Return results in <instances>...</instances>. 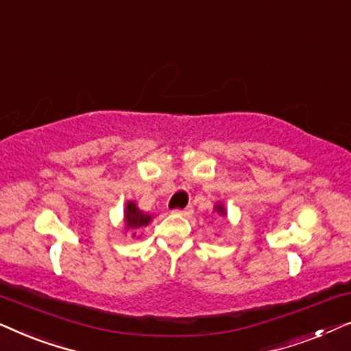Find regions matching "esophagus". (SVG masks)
<instances>
[{"instance_id":"obj_1","label":"esophagus","mask_w":351,"mask_h":351,"mask_svg":"<svg viewBox=\"0 0 351 351\" xmlns=\"http://www.w3.org/2000/svg\"><path fill=\"white\" fill-rule=\"evenodd\" d=\"M174 213L180 214V215H190L191 213H193V209H191V206H189V208H185V209H176Z\"/></svg>"}]
</instances>
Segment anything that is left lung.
<instances>
[{"mask_svg":"<svg viewBox=\"0 0 351 351\" xmlns=\"http://www.w3.org/2000/svg\"><path fill=\"white\" fill-rule=\"evenodd\" d=\"M215 210H217V213L219 214H222V215H227V213H225V208H223V204H217V206H215Z\"/></svg>","mask_w":351,"mask_h":351,"instance_id":"left-lung-1","label":"left lung"}]
</instances>
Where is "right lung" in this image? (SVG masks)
Instances as JSON below:
<instances>
[{
    "mask_svg": "<svg viewBox=\"0 0 351 351\" xmlns=\"http://www.w3.org/2000/svg\"><path fill=\"white\" fill-rule=\"evenodd\" d=\"M150 220L152 215L138 209L134 201H128L126 209H124V225H126V230H138L150 223ZM134 237H136V233H134Z\"/></svg>",
    "mask_w": 351,
    "mask_h": 351,
    "instance_id": "right-lung-1",
    "label": "right lung"
}]
</instances>
